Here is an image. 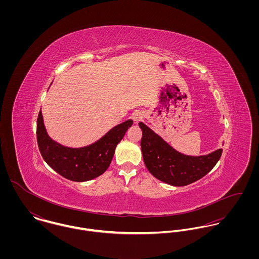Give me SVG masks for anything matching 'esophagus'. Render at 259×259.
Listing matches in <instances>:
<instances>
[{
    "label": "esophagus",
    "instance_id": "34e87169",
    "mask_svg": "<svg viewBox=\"0 0 259 259\" xmlns=\"http://www.w3.org/2000/svg\"><path fill=\"white\" fill-rule=\"evenodd\" d=\"M143 116H144V115H143V112L140 111H135L134 114H133V118H134V120H135L136 122L142 120V119H143Z\"/></svg>",
    "mask_w": 259,
    "mask_h": 259
}]
</instances>
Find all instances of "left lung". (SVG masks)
I'll list each match as a JSON object with an SVG mask.
<instances>
[{
	"mask_svg": "<svg viewBox=\"0 0 259 259\" xmlns=\"http://www.w3.org/2000/svg\"><path fill=\"white\" fill-rule=\"evenodd\" d=\"M139 125L143 132L141 148L145 164L155 179L167 185L185 186L200 180L222 156V148L203 155L184 154L144 122L140 121Z\"/></svg>",
	"mask_w": 259,
	"mask_h": 259,
	"instance_id": "obj_1",
	"label": "left lung"
}]
</instances>
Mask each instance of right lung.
<instances>
[{"instance_id": "1", "label": "right lung", "mask_w": 259, "mask_h": 259, "mask_svg": "<svg viewBox=\"0 0 259 259\" xmlns=\"http://www.w3.org/2000/svg\"><path fill=\"white\" fill-rule=\"evenodd\" d=\"M132 124L133 119H127L113 126L104 137L89 146L69 148L49 137L39 111L37 146L44 160L59 175L73 182H88L102 176L108 169L117 144Z\"/></svg>"}]
</instances>
